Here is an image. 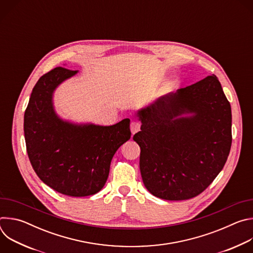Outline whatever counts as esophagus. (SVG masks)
Wrapping results in <instances>:
<instances>
[{
    "instance_id": "34e87169",
    "label": "esophagus",
    "mask_w": 253,
    "mask_h": 253,
    "mask_svg": "<svg viewBox=\"0 0 253 253\" xmlns=\"http://www.w3.org/2000/svg\"><path fill=\"white\" fill-rule=\"evenodd\" d=\"M140 127H141V125H140L139 122H137V121L131 122V127H130V129H131L132 134L134 135L135 133H137L138 131H140Z\"/></svg>"
}]
</instances>
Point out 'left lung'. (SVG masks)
<instances>
[{"instance_id":"obj_1","label":"left lung","mask_w":253,"mask_h":253,"mask_svg":"<svg viewBox=\"0 0 253 253\" xmlns=\"http://www.w3.org/2000/svg\"><path fill=\"white\" fill-rule=\"evenodd\" d=\"M143 183L154 196L185 200L204 191L230 152L231 107L217 77L159 97L137 112Z\"/></svg>"}]
</instances>
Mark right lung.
<instances>
[{"label":"right lung","instance_id":"1","mask_svg":"<svg viewBox=\"0 0 253 253\" xmlns=\"http://www.w3.org/2000/svg\"><path fill=\"white\" fill-rule=\"evenodd\" d=\"M77 73L57 67L39 79L25 111L24 133L30 162L42 181L64 195L82 197L103 188L111 160L131 132L128 118L101 126L74 123L57 114L54 93Z\"/></svg>","mask_w":253,"mask_h":253}]
</instances>
